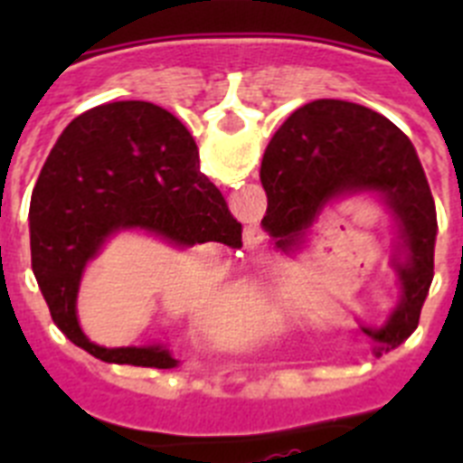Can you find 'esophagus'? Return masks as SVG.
Wrapping results in <instances>:
<instances>
[{
    "instance_id": "obj_1",
    "label": "esophagus",
    "mask_w": 463,
    "mask_h": 463,
    "mask_svg": "<svg viewBox=\"0 0 463 463\" xmlns=\"http://www.w3.org/2000/svg\"><path fill=\"white\" fill-rule=\"evenodd\" d=\"M260 243H261V236L250 234V232L245 234V248H248V250H257V248H260Z\"/></svg>"
}]
</instances>
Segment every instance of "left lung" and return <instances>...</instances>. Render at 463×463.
<instances>
[{"label": "left lung", "instance_id": "obj_1", "mask_svg": "<svg viewBox=\"0 0 463 463\" xmlns=\"http://www.w3.org/2000/svg\"><path fill=\"white\" fill-rule=\"evenodd\" d=\"M269 206L261 227L294 252L336 202L373 194L392 215V269L401 297L380 326H364L373 353H390L417 329L433 280L436 203L411 138L366 106L315 99L297 109L269 143L260 171Z\"/></svg>", "mask_w": 463, "mask_h": 463}]
</instances>
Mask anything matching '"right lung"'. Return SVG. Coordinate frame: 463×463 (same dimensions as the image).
<instances>
[{
	"mask_svg": "<svg viewBox=\"0 0 463 463\" xmlns=\"http://www.w3.org/2000/svg\"><path fill=\"white\" fill-rule=\"evenodd\" d=\"M127 229L175 248L208 241L243 245V227L199 169L192 134L150 101L94 106L60 134L32 192V271L52 322L85 353L109 364L175 369L178 359L165 345L104 347L79 325L85 267Z\"/></svg>",
	"mask_w": 463,
	"mask_h": 463,
	"instance_id": "1",
	"label": "right lung"
}]
</instances>
